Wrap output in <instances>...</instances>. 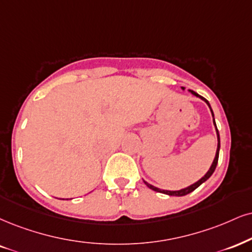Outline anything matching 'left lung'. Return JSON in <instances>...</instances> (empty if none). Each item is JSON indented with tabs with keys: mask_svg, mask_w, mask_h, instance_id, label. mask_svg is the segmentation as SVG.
Returning <instances> with one entry per match:
<instances>
[{
	"mask_svg": "<svg viewBox=\"0 0 252 252\" xmlns=\"http://www.w3.org/2000/svg\"><path fill=\"white\" fill-rule=\"evenodd\" d=\"M182 90H185V88H182ZM189 92H190L192 95H195V97L200 98L201 100H203V101L206 102V104L208 105V106H209V108H210V112H212V116H213V123H214V126H215V131H216V135H217V150H216V154H215V158H214V160H213L212 166H210V168L208 169V172H207L206 174H204V175L202 176V178H201L200 180H198V181H196L195 183H192V185H190V186H188V187L182 188V189H179V190H166V189H160V188L155 187V186L151 185V183H148L147 181H145V180H144L145 185L147 186L148 188H151L152 190L158 191V192H162V194L169 195V196H185V195L189 194V192L194 191L195 189H196L197 187H200L202 183L206 182L207 180L209 179L210 176L213 175V173L215 172V168H216V166H217V161H219V154H220V147H221V144H220V134H219V129H217L216 123H215V118H214L213 108H212V106H210L209 101H208L206 98H203V97H202V95L197 94V93L195 92V91H191V90H189Z\"/></svg>",
	"mask_w": 252,
	"mask_h": 252,
	"instance_id": "1",
	"label": "left lung"
}]
</instances>
